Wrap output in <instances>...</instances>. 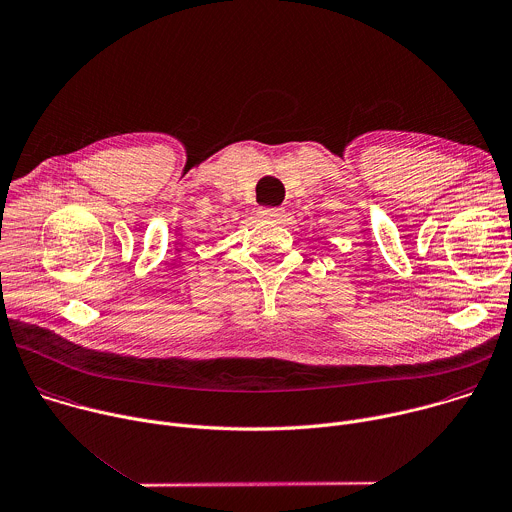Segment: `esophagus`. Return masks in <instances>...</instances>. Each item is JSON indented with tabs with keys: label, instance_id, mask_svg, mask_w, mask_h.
Masks as SVG:
<instances>
[{
	"label": "esophagus",
	"instance_id": "obj_1",
	"mask_svg": "<svg viewBox=\"0 0 512 512\" xmlns=\"http://www.w3.org/2000/svg\"><path fill=\"white\" fill-rule=\"evenodd\" d=\"M261 217H265V219H273V221H281L283 217H285V209H263L261 211Z\"/></svg>",
	"mask_w": 512,
	"mask_h": 512
}]
</instances>
